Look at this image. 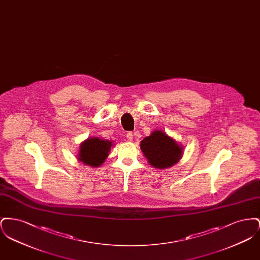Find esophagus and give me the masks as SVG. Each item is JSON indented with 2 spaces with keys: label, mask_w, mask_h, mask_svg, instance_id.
I'll return each mask as SVG.
<instances>
[{
  "label": "esophagus",
  "mask_w": 260,
  "mask_h": 260,
  "mask_svg": "<svg viewBox=\"0 0 260 260\" xmlns=\"http://www.w3.org/2000/svg\"><path fill=\"white\" fill-rule=\"evenodd\" d=\"M125 136H126V139H127L128 141H132L133 138H134V135H133V133H131V132H128Z\"/></svg>",
  "instance_id": "esophagus-1"
}]
</instances>
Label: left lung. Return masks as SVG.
<instances>
[{
  "instance_id": "obj_1",
  "label": "left lung",
  "mask_w": 260,
  "mask_h": 260,
  "mask_svg": "<svg viewBox=\"0 0 260 260\" xmlns=\"http://www.w3.org/2000/svg\"><path fill=\"white\" fill-rule=\"evenodd\" d=\"M140 148L148 162L156 169L171 168L181 159L183 148L160 129L154 131L140 142Z\"/></svg>"
}]
</instances>
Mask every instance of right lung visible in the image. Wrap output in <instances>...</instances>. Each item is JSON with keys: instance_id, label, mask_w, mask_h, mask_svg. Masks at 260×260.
<instances>
[{"instance_id": "right-lung-1", "label": "right lung", "mask_w": 260, "mask_h": 260, "mask_svg": "<svg viewBox=\"0 0 260 260\" xmlns=\"http://www.w3.org/2000/svg\"><path fill=\"white\" fill-rule=\"evenodd\" d=\"M112 145L113 143L110 140L101 139L99 137H89L81 143L78 159L89 167L98 168L108 157Z\"/></svg>"}]
</instances>
